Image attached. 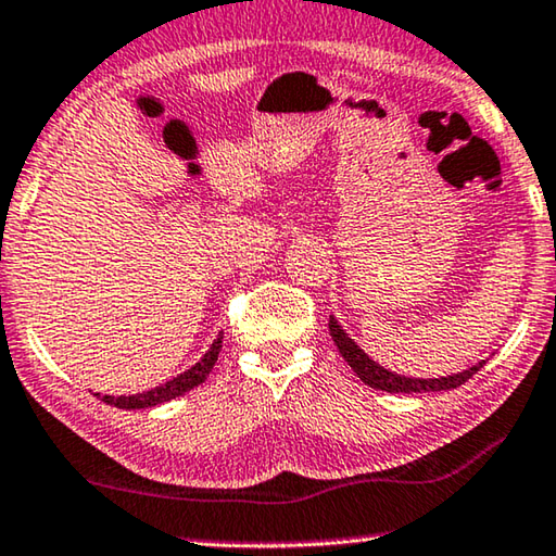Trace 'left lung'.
<instances>
[{"label":"left lung","mask_w":556,"mask_h":556,"mask_svg":"<svg viewBox=\"0 0 556 556\" xmlns=\"http://www.w3.org/2000/svg\"><path fill=\"white\" fill-rule=\"evenodd\" d=\"M329 331H331V339L337 343L341 356L346 364L354 368V374L364 381L366 386H371L376 391H386V393H430V391H451L457 389V386H463L468 378H472L475 374L480 371L484 366V361L480 364L470 366L468 371H460L455 376H440V378H408V376H399L389 371V368L378 366L374 358H368L361 346H356L354 339H349V333L341 329L339 321L329 316Z\"/></svg>","instance_id":"1"}]
</instances>
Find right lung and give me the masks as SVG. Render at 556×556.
Masks as SVG:
<instances>
[{"label":"right lung","instance_id":"add662e5","mask_svg":"<svg viewBox=\"0 0 556 556\" xmlns=\"http://www.w3.org/2000/svg\"><path fill=\"white\" fill-rule=\"evenodd\" d=\"M219 349H223V333L213 341V346L205 356H202L195 366H190L188 371L170 378V381H165L163 386H155L151 391H143V393H136V395H99L103 403L109 405H116V408H126V410H138V408H153L157 403H167L173 399H178V395L188 393L190 389H195L202 381H205L207 374L213 371L215 361L219 356Z\"/></svg>","mask_w":556,"mask_h":556}]
</instances>
